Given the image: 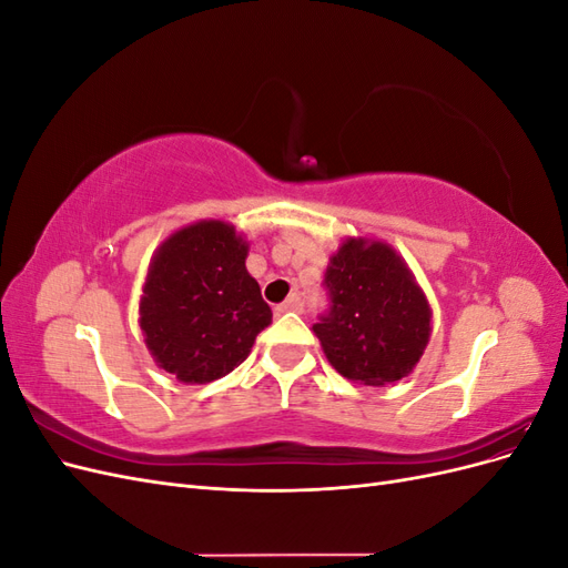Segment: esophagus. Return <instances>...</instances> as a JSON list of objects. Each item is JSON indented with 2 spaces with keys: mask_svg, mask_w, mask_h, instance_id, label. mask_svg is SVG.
<instances>
[{
  "mask_svg": "<svg viewBox=\"0 0 568 568\" xmlns=\"http://www.w3.org/2000/svg\"><path fill=\"white\" fill-rule=\"evenodd\" d=\"M280 313H303V298L298 294H294L291 298H286L284 303L277 305Z\"/></svg>",
  "mask_w": 568,
  "mask_h": 568,
  "instance_id": "34e87169",
  "label": "esophagus"
}]
</instances>
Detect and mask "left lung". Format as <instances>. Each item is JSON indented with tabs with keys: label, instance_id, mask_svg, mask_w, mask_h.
Wrapping results in <instances>:
<instances>
[{
	"label": "left lung",
	"instance_id": "8db88e82",
	"mask_svg": "<svg viewBox=\"0 0 568 568\" xmlns=\"http://www.w3.org/2000/svg\"><path fill=\"white\" fill-rule=\"evenodd\" d=\"M322 286L329 307L313 332L341 376L384 386L419 363L432 334V311L390 246L348 239L332 257Z\"/></svg>",
	"mask_w": 568,
	"mask_h": 568
}]
</instances>
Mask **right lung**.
<instances>
[{
	"label": "right lung",
	"mask_w": 568,
	"mask_h": 568,
	"mask_svg": "<svg viewBox=\"0 0 568 568\" xmlns=\"http://www.w3.org/2000/svg\"><path fill=\"white\" fill-rule=\"evenodd\" d=\"M246 253L234 227L209 220L175 232L153 257L140 324L156 363L184 384L230 374L272 322Z\"/></svg>",
	"instance_id": "obj_1"
}]
</instances>
